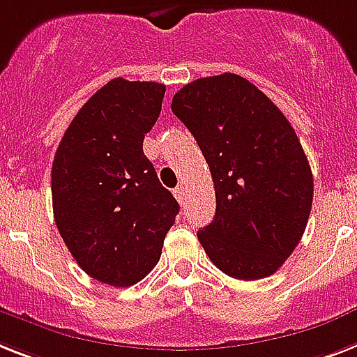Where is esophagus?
<instances>
[{"instance_id": "obj_1", "label": "esophagus", "mask_w": 357, "mask_h": 357, "mask_svg": "<svg viewBox=\"0 0 357 357\" xmlns=\"http://www.w3.org/2000/svg\"><path fill=\"white\" fill-rule=\"evenodd\" d=\"M172 192H174V196H176V199H178L179 204L183 205L185 204V187H183V185H178V187L174 188Z\"/></svg>"}]
</instances>
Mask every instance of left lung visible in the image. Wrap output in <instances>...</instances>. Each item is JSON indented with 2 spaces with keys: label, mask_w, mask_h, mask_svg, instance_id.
<instances>
[{
  "label": "left lung",
  "mask_w": 357,
  "mask_h": 357,
  "mask_svg": "<svg viewBox=\"0 0 357 357\" xmlns=\"http://www.w3.org/2000/svg\"><path fill=\"white\" fill-rule=\"evenodd\" d=\"M192 133L216 192L214 220L198 231L225 275H273L308 224L314 178L289 121L257 86L234 73L198 78L172 98Z\"/></svg>",
  "instance_id": "8db88e82"
}]
</instances>
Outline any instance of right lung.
I'll return each mask as SVG.
<instances>
[{
  "label": "right lung",
  "instance_id": "obj_1",
  "mask_svg": "<svg viewBox=\"0 0 357 357\" xmlns=\"http://www.w3.org/2000/svg\"><path fill=\"white\" fill-rule=\"evenodd\" d=\"M165 86L113 78L69 124L51 170L54 222L77 264L128 288L159 262L179 205L143 152Z\"/></svg>",
  "mask_w": 357,
  "mask_h": 357
}]
</instances>
